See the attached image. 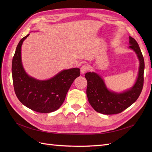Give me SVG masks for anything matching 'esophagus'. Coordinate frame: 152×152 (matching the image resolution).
<instances>
[{
    "label": "esophagus",
    "instance_id": "esophagus-1",
    "mask_svg": "<svg viewBox=\"0 0 152 152\" xmlns=\"http://www.w3.org/2000/svg\"><path fill=\"white\" fill-rule=\"evenodd\" d=\"M87 70H88V68H87L86 65H82L80 67V73L82 74H84V73H85L87 71Z\"/></svg>",
    "mask_w": 152,
    "mask_h": 152
}]
</instances>
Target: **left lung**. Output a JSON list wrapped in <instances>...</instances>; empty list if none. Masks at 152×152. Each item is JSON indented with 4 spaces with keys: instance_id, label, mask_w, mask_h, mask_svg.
<instances>
[{
    "instance_id": "obj_1",
    "label": "left lung",
    "mask_w": 152,
    "mask_h": 152,
    "mask_svg": "<svg viewBox=\"0 0 152 152\" xmlns=\"http://www.w3.org/2000/svg\"><path fill=\"white\" fill-rule=\"evenodd\" d=\"M129 45V48L134 50L140 61L137 77L131 88L121 93L114 92L108 89L103 78L97 73L87 72L85 74L87 98L91 107L98 113L104 115L121 113L134 103L141 93L144 81V58L138 44L130 36Z\"/></svg>"
}]
</instances>
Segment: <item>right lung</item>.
I'll list each match as a JSON object with an SVG mask.
<instances>
[{"label": "right lung", "instance_id": "add662e5", "mask_svg": "<svg viewBox=\"0 0 152 152\" xmlns=\"http://www.w3.org/2000/svg\"><path fill=\"white\" fill-rule=\"evenodd\" d=\"M28 34L18 43L12 62L14 89L20 102L34 111L50 113L61 107L68 91L77 77L80 69L73 68L59 72L48 80H41L28 75L23 66L21 45Z\"/></svg>", "mask_w": 152, "mask_h": 152}]
</instances>
